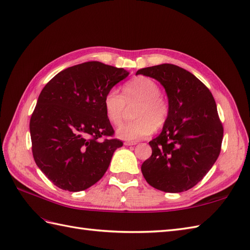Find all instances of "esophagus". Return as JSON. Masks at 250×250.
Listing matches in <instances>:
<instances>
[{
	"instance_id": "34e87169",
	"label": "esophagus",
	"mask_w": 250,
	"mask_h": 250,
	"mask_svg": "<svg viewBox=\"0 0 250 250\" xmlns=\"http://www.w3.org/2000/svg\"><path fill=\"white\" fill-rule=\"evenodd\" d=\"M137 143L136 142H125V146H134V145H136Z\"/></svg>"
}]
</instances>
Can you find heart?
<instances>
[{"label": "heart", "instance_id": "b5f03b06", "mask_svg": "<svg viewBox=\"0 0 250 250\" xmlns=\"http://www.w3.org/2000/svg\"><path fill=\"white\" fill-rule=\"evenodd\" d=\"M104 111L107 120L118 126L125 119V108L133 106V118L130 124L120 126L117 136L125 141H137L161 129L169 116V104L161 95L158 83L148 77H137L125 83L123 95L116 89H109L103 99Z\"/></svg>", "mask_w": 250, "mask_h": 250}]
</instances>
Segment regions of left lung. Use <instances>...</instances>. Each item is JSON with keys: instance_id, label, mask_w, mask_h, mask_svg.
<instances>
[{"instance_id": "left-lung-1", "label": "left lung", "mask_w": 250, "mask_h": 250, "mask_svg": "<svg viewBox=\"0 0 250 250\" xmlns=\"http://www.w3.org/2000/svg\"><path fill=\"white\" fill-rule=\"evenodd\" d=\"M136 74L163 85L169 116L161 134L149 142L152 154L142 172L152 188L181 193L200 182L215 163L224 127L208 87L185 69L162 63L139 69Z\"/></svg>"}]
</instances>
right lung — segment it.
I'll return each instance as SVG.
<instances>
[{
	"label": "right lung",
	"mask_w": 250,
	"mask_h": 250,
	"mask_svg": "<svg viewBox=\"0 0 250 250\" xmlns=\"http://www.w3.org/2000/svg\"><path fill=\"white\" fill-rule=\"evenodd\" d=\"M129 72L100 62H87L57 73L38 97L30 121L32 151L39 169L69 191L100 180L123 142L104 111L106 92Z\"/></svg>",
	"instance_id": "add662e5"
}]
</instances>
